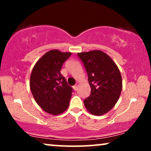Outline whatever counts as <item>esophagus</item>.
I'll return each instance as SVG.
<instances>
[{"mask_svg":"<svg viewBox=\"0 0 151 151\" xmlns=\"http://www.w3.org/2000/svg\"><path fill=\"white\" fill-rule=\"evenodd\" d=\"M78 85H74V86H73V89H74V90H75V91H76V90H77V89H78Z\"/></svg>","mask_w":151,"mask_h":151,"instance_id":"34e87169","label":"esophagus"}]
</instances>
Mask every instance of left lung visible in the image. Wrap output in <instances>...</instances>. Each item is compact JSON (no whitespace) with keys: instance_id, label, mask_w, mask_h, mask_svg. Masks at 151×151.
Listing matches in <instances>:
<instances>
[{"instance_id":"8db88e82","label":"left lung","mask_w":151,"mask_h":151,"mask_svg":"<svg viewBox=\"0 0 151 151\" xmlns=\"http://www.w3.org/2000/svg\"><path fill=\"white\" fill-rule=\"evenodd\" d=\"M88 74L91 95L84 100L86 110L102 115L111 110L120 96L122 80L115 62L100 50L78 53Z\"/></svg>"}]
</instances>
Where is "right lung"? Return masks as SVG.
I'll use <instances>...</instances> for the list:
<instances>
[{
	"label": "right lung",
	"instance_id": "add662e5",
	"mask_svg": "<svg viewBox=\"0 0 151 151\" xmlns=\"http://www.w3.org/2000/svg\"><path fill=\"white\" fill-rule=\"evenodd\" d=\"M71 52L52 49L37 61L30 76L32 93L41 109L51 115H60L67 110L72 96V88L60 73Z\"/></svg>",
	"mask_w": 151,
	"mask_h": 151
}]
</instances>
